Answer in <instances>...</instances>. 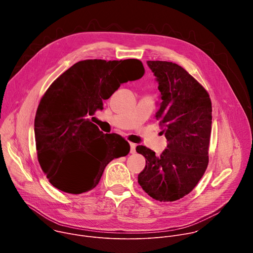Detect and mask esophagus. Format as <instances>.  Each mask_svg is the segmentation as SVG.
<instances>
[{"mask_svg":"<svg viewBox=\"0 0 253 253\" xmlns=\"http://www.w3.org/2000/svg\"><path fill=\"white\" fill-rule=\"evenodd\" d=\"M136 152V144L130 143V153L134 154Z\"/></svg>","mask_w":253,"mask_h":253,"instance_id":"obj_1","label":"esophagus"}]
</instances>
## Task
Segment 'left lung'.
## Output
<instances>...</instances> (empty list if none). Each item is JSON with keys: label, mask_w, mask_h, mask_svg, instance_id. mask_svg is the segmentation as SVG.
<instances>
[{"label": "left lung", "mask_w": 253, "mask_h": 253, "mask_svg": "<svg viewBox=\"0 0 253 253\" xmlns=\"http://www.w3.org/2000/svg\"><path fill=\"white\" fill-rule=\"evenodd\" d=\"M147 65L159 84L162 101L155 117L168 143L160 156L146 146L136 147L146 159L138 183L153 199L171 202L190 193L207 168L211 100L181 66L167 61H147Z\"/></svg>", "instance_id": "obj_1"}]
</instances>
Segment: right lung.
<instances>
[{
    "instance_id": "right-lung-1",
    "label": "right lung",
    "mask_w": 253,
    "mask_h": 253,
    "mask_svg": "<svg viewBox=\"0 0 253 253\" xmlns=\"http://www.w3.org/2000/svg\"><path fill=\"white\" fill-rule=\"evenodd\" d=\"M144 73L137 59L84 60L50 85L40 100L34 126L38 160L54 187L71 194L90 191L108 163L129 153L123 137L103 134L90 116L103 109V100L121 84Z\"/></svg>"
}]
</instances>
